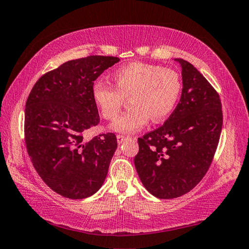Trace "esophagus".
Segmentation results:
<instances>
[{
    "label": "esophagus",
    "instance_id": "1",
    "mask_svg": "<svg viewBox=\"0 0 249 249\" xmlns=\"http://www.w3.org/2000/svg\"><path fill=\"white\" fill-rule=\"evenodd\" d=\"M116 138H117V142L122 143V142H123V140L125 139V136H123V135H117Z\"/></svg>",
    "mask_w": 249,
    "mask_h": 249
}]
</instances>
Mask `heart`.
<instances>
[{
	"mask_svg": "<svg viewBox=\"0 0 249 249\" xmlns=\"http://www.w3.org/2000/svg\"><path fill=\"white\" fill-rule=\"evenodd\" d=\"M115 87L105 80L92 85V99L106 120L119 116L125 99L130 97L132 109L124 113L111 128L119 133H134L150 119L165 120L178 105L182 91L179 75L159 65L130 63L113 73Z\"/></svg>",
	"mask_w": 249,
	"mask_h": 249,
	"instance_id": "b5f03b06",
	"label": "heart"
}]
</instances>
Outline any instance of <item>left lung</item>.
<instances>
[{"label": "left lung", "mask_w": 249, "mask_h": 249, "mask_svg": "<svg viewBox=\"0 0 249 249\" xmlns=\"http://www.w3.org/2000/svg\"><path fill=\"white\" fill-rule=\"evenodd\" d=\"M178 105L164 124L138 138L134 163L142 185L160 199L183 196L207 173L222 130L219 94L201 73L183 58Z\"/></svg>", "instance_id": "obj_1"}]
</instances>
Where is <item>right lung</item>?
I'll return each instance as SVG.
<instances>
[{"instance_id": "1", "label": "right lung", "mask_w": 249, "mask_h": 249, "mask_svg": "<svg viewBox=\"0 0 249 249\" xmlns=\"http://www.w3.org/2000/svg\"><path fill=\"white\" fill-rule=\"evenodd\" d=\"M120 61L91 55L64 63L35 84L26 102L25 142L36 171L63 197L83 199L103 185L117 148L114 134L85 138L100 119L93 81Z\"/></svg>"}]
</instances>
